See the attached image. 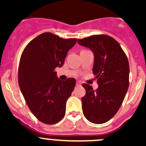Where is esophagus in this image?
<instances>
[{"label": "esophagus", "instance_id": "34e87169", "mask_svg": "<svg viewBox=\"0 0 146 146\" xmlns=\"http://www.w3.org/2000/svg\"><path fill=\"white\" fill-rule=\"evenodd\" d=\"M80 85H81V82L80 81L76 82V86H80Z\"/></svg>", "mask_w": 146, "mask_h": 146}]
</instances>
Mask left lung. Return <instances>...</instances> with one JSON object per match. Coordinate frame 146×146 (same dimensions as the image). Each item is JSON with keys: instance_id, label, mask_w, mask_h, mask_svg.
I'll list each match as a JSON object with an SVG mask.
<instances>
[{"instance_id": "8db88e82", "label": "left lung", "mask_w": 146, "mask_h": 146, "mask_svg": "<svg viewBox=\"0 0 146 146\" xmlns=\"http://www.w3.org/2000/svg\"><path fill=\"white\" fill-rule=\"evenodd\" d=\"M80 45L94 54L92 72L98 88L84 83L86 94L82 98V111L92 123L100 124L110 120L120 108L129 85V64L118 42L108 35H93L78 39Z\"/></svg>"}]
</instances>
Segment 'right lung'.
<instances>
[{"mask_svg":"<svg viewBox=\"0 0 146 146\" xmlns=\"http://www.w3.org/2000/svg\"><path fill=\"white\" fill-rule=\"evenodd\" d=\"M77 39H62L44 32L25 48L18 68V84L32 114L40 121L54 124L64 118L66 101L76 79L61 80L55 68L62 67L67 53Z\"/></svg>","mask_w":146,"mask_h":146,"instance_id":"right-lung-1","label":"right lung"}]
</instances>
